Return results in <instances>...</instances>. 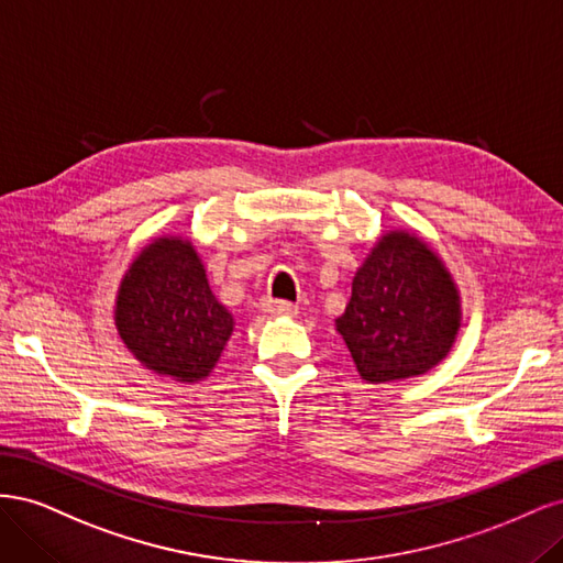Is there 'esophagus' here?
Masks as SVG:
<instances>
[{
    "label": "esophagus",
    "mask_w": 563,
    "mask_h": 563,
    "mask_svg": "<svg viewBox=\"0 0 563 563\" xmlns=\"http://www.w3.org/2000/svg\"><path fill=\"white\" fill-rule=\"evenodd\" d=\"M263 308H265V312L267 314H275V317H294L296 312H298V308L294 302H288V300H265L263 302Z\"/></svg>",
    "instance_id": "obj_1"
}]
</instances>
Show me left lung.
I'll list each match as a JSON object with an SVG mask.
<instances>
[{
    "label": "left lung",
    "instance_id": "1",
    "mask_svg": "<svg viewBox=\"0 0 563 563\" xmlns=\"http://www.w3.org/2000/svg\"><path fill=\"white\" fill-rule=\"evenodd\" d=\"M360 376L391 383L434 368L460 329V296L444 263L418 236L387 232L356 269L335 319Z\"/></svg>",
    "mask_w": 563,
    "mask_h": 563
}]
</instances>
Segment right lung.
I'll list each match as a JSON object with an SVG mask.
<instances>
[{
  "label": "right lung",
  "mask_w": 563,
  "mask_h": 563,
  "mask_svg": "<svg viewBox=\"0 0 563 563\" xmlns=\"http://www.w3.org/2000/svg\"><path fill=\"white\" fill-rule=\"evenodd\" d=\"M117 331L150 371L180 383L207 378L232 335V314L211 294L195 246L164 236L122 279Z\"/></svg>",
  "instance_id": "obj_1"
}]
</instances>
